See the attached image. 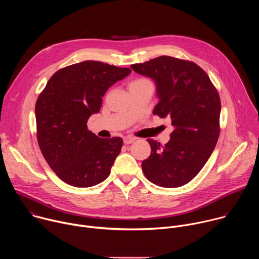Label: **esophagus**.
<instances>
[{
	"label": "esophagus",
	"mask_w": 259,
	"mask_h": 259,
	"mask_svg": "<svg viewBox=\"0 0 259 259\" xmlns=\"http://www.w3.org/2000/svg\"><path fill=\"white\" fill-rule=\"evenodd\" d=\"M134 140H135V139L132 138V137H125V138H124V143H125V144H130V143H132Z\"/></svg>",
	"instance_id": "esophagus-1"
}]
</instances>
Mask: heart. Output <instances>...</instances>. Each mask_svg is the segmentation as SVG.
<instances>
[{"label":"heart","instance_id":"b5f03b06","mask_svg":"<svg viewBox=\"0 0 259 259\" xmlns=\"http://www.w3.org/2000/svg\"><path fill=\"white\" fill-rule=\"evenodd\" d=\"M141 85H150L152 86V83L150 80L144 79V78H140V79H136L133 82L130 83L129 87H134V86H141Z\"/></svg>","mask_w":259,"mask_h":259}]
</instances>
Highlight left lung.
Returning a JSON list of instances; mask_svg holds the SVG:
<instances>
[{
	"label": "left lung",
	"mask_w": 259,
	"mask_h": 259,
	"mask_svg": "<svg viewBox=\"0 0 259 259\" xmlns=\"http://www.w3.org/2000/svg\"><path fill=\"white\" fill-rule=\"evenodd\" d=\"M131 68L155 81L160 101L153 113L170 118L174 127L165 145L147 139L152 151L141 164L142 171L159 187H182L202 170L217 143L219 94L205 70L193 61L160 56Z\"/></svg>",
	"instance_id": "obj_1"
}]
</instances>
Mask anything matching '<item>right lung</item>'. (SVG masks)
<instances>
[{
	"instance_id": "right-lung-1",
	"label": "right lung",
	"mask_w": 259,
	"mask_h": 259,
	"mask_svg": "<svg viewBox=\"0 0 259 259\" xmlns=\"http://www.w3.org/2000/svg\"><path fill=\"white\" fill-rule=\"evenodd\" d=\"M128 67L86 60L57 70L35 102L36 139L56 175L76 188L105 180L121 152V137L99 138L87 128L107 89L127 77Z\"/></svg>"
}]
</instances>
